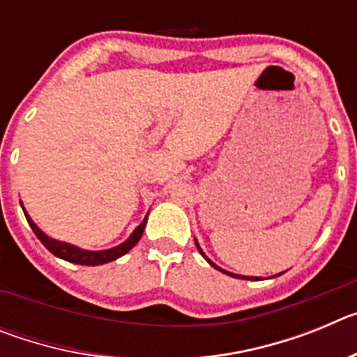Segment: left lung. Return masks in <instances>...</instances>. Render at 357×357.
I'll return each instance as SVG.
<instances>
[{
  "mask_svg": "<svg viewBox=\"0 0 357 357\" xmlns=\"http://www.w3.org/2000/svg\"><path fill=\"white\" fill-rule=\"evenodd\" d=\"M195 243H197V248H198V252H200L202 254V257H204V259L207 261V263L211 264V266H214L216 268V270H220V272H223V273H227V275H230V277H236V279H247V280H259V277H247V275H236V273H230V272H227V270H223V268H220V266H216V264L213 263V261L209 259V257H207L206 254H204V250H202L200 248V245H198V241L197 239H195ZM284 273V272H282ZM282 273H277V275H273V277H279V275H282Z\"/></svg>",
  "mask_w": 357,
  "mask_h": 357,
  "instance_id": "left-lung-1",
  "label": "left lung"
}]
</instances>
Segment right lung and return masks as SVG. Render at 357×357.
Returning a JSON list of instances; mask_svg holds the SVG:
<instances>
[{
    "instance_id": "add662e5",
    "label": "right lung",
    "mask_w": 357,
    "mask_h": 357,
    "mask_svg": "<svg viewBox=\"0 0 357 357\" xmlns=\"http://www.w3.org/2000/svg\"><path fill=\"white\" fill-rule=\"evenodd\" d=\"M21 207H23V202H21ZM23 213L26 216L28 223H30L31 230L36 232L37 238L40 239L44 247L48 248L53 255L56 257H61V259L69 261V263H75V264H84V266H98V264H105L110 263V261H116L119 259L121 255H125L127 252H130L132 248L137 245V241L141 239L144 232V227H146V220H148V214L144 216V220L141 222V225L128 236L127 241H123L121 245L118 247H112L109 250H84L80 247H75L71 243H66V241H59V239H53L50 238L48 234H44L43 230L33 223V220L30 218V214L26 213V209L23 207Z\"/></svg>"
}]
</instances>
